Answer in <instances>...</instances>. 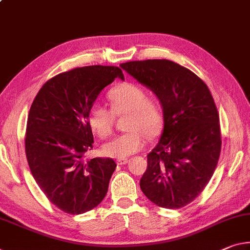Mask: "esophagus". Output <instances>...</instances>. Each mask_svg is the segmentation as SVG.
<instances>
[{
  "label": "esophagus",
  "mask_w": 250,
  "mask_h": 250,
  "mask_svg": "<svg viewBox=\"0 0 250 250\" xmlns=\"http://www.w3.org/2000/svg\"><path fill=\"white\" fill-rule=\"evenodd\" d=\"M128 161H129V160L126 159V158H122V159H118V160H117V164L121 166V165H125Z\"/></svg>",
  "instance_id": "1"
}]
</instances>
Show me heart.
<instances>
[{"label": "heart", "mask_w": 250, "mask_h": 250, "mask_svg": "<svg viewBox=\"0 0 250 250\" xmlns=\"http://www.w3.org/2000/svg\"><path fill=\"white\" fill-rule=\"evenodd\" d=\"M110 109L93 104L88 112V124L100 138L108 137L113 129L116 117L126 116L125 132L117 134L102 146L105 157L122 159L140 151L146 140L159 137L165 125V113L160 100L148 96L146 90L133 82L121 83L108 93Z\"/></svg>", "instance_id": "b5f03b06"}]
</instances>
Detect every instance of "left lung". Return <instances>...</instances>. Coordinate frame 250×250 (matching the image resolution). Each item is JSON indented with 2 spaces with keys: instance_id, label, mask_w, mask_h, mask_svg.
Here are the masks:
<instances>
[{
  "instance_id": "left-lung-1",
  "label": "left lung",
  "mask_w": 250,
  "mask_h": 250,
  "mask_svg": "<svg viewBox=\"0 0 250 250\" xmlns=\"http://www.w3.org/2000/svg\"><path fill=\"white\" fill-rule=\"evenodd\" d=\"M121 68L156 93L165 113L159 144L146 156L142 192L159 207H185L204 191L220 156L219 114L210 90L192 71L166 59Z\"/></svg>"
}]
</instances>
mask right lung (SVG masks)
Instances as JSON below:
<instances>
[{"mask_svg":"<svg viewBox=\"0 0 250 250\" xmlns=\"http://www.w3.org/2000/svg\"><path fill=\"white\" fill-rule=\"evenodd\" d=\"M124 80L112 65L75 68L47 80L34 98L26 122L25 153L34 180L51 203L80 215L104 200L116 162L85 160L93 148L88 112L102 89Z\"/></svg>","mask_w":250,"mask_h":250,"instance_id":"add662e5","label":"right lung"}]
</instances>
